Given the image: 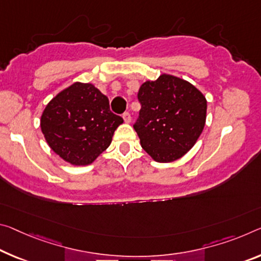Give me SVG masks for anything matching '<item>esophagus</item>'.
I'll list each match as a JSON object with an SVG mask.
<instances>
[{"mask_svg": "<svg viewBox=\"0 0 261 261\" xmlns=\"http://www.w3.org/2000/svg\"><path fill=\"white\" fill-rule=\"evenodd\" d=\"M123 119H124V122H125V123L131 122V115H130L129 111H125V113L123 114Z\"/></svg>", "mask_w": 261, "mask_h": 261, "instance_id": "obj_1", "label": "esophagus"}]
</instances>
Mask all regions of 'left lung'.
<instances>
[{
    "label": "left lung",
    "instance_id": "8db88e82",
    "mask_svg": "<svg viewBox=\"0 0 261 261\" xmlns=\"http://www.w3.org/2000/svg\"><path fill=\"white\" fill-rule=\"evenodd\" d=\"M134 127L142 147L158 163L185 155L204 127L206 100L189 82L168 74L140 86Z\"/></svg>",
    "mask_w": 261,
    "mask_h": 261
}]
</instances>
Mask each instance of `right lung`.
Masks as SVG:
<instances>
[{
	"instance_id": "obj_1",
	"label": "right lung",
	"mask_w": 261,
	"mask_h": 261,
	"mask_svg": "<svg viewBox=\"0 0 261 261\" xmlns=\"http://www.w3.org/2000/svg\"><path fill=\"white\" fill-rule=\"evenodd\" d=\"M122 123L106 95L93 85L75 82L46 106L40 127L58 155L73 165H89L110 145Z\"/></svg>"
}]
</instances>
